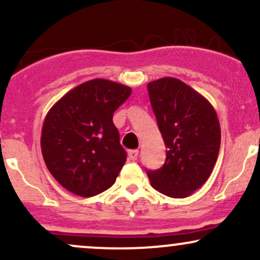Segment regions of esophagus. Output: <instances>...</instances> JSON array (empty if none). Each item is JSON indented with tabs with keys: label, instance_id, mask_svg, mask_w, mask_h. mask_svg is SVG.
Segmentation results:
<instances>
[{
	"label": "esophagus",
	"instance_id": "obj_1",
	"mask_svg": "<svg viewBox=\"0 0 260 260\" xmlns=\"http://www.w3.org/2000/svg\"><path fill=\"white\" fill-rule=\"evenodd\" d=\"M138 155H139V151L137 150V149H133V150L128 151V159L134 161L138 159Z\"/></svg>",
	"mask_w": 260,
	"mask_h": 260
}]
</instances>
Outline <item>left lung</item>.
<instances>
[{"mask_svg": "<svg viewBox=\"0 0 260 260\" xmlns=\"http://www.w3.org/2000/svg\"><path fill=\"white\" fill-rule=\"evenodd\" d=\"M149 99L166 150L150 184L171 198H184L208 180L219 155L221 131L213 105L186 83L165 77L148 83Z\"/></svg>", "mask_w": 260, "mask_h": 260, "instance_id": "8db88e82", "label": "left lung"}]
</instances>
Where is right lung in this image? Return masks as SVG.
Wrapping results in <instances>:
<instances>
[{
  "instance_id": "1",
  "label": "right lung",
  "mask_w": 260,
  "mask_h": 260,
  "mask_svg": "<svg viewBox=\"0 0 260 260\" xmlns=\"http://www.w3.org/2000/svg\"><path fill=\"white\" fill-rule=\"evenodd\" d=\"M131 92L129 86L111 80H88L47 112L41 129L44 161L73 194L96 196L115 183L127 154L112 116Z\"/></svg>"
}]
</instances>
